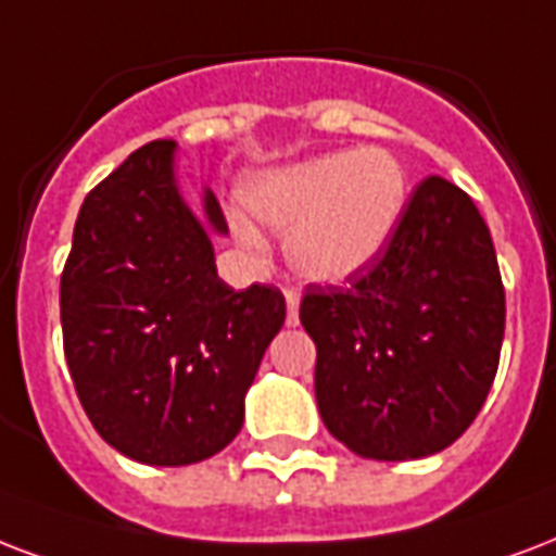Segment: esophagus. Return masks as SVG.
<instances>
[{"instance_id": "esophagus-1", "label": "esophagus", "mask_w": 556, "mask_h": 556, "mask_svg": "<svg viewBox=\"0 0 556 556\" xmlns=\"http://www.w3.org/2000/svg\"><path fill=\"white\" fill-rule=\"evenodd\" d=\"M286 324L296 326L300 324V291L296 288H286Z\"/></svg>"}]
</instances>
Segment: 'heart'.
I'll use <instances>...</instances> for the list:
<instances>
[{"label":"heart","mask_w":556,"mask_h":556,"mask_svg":"<svg viewBox=\"0 0 556 556\" xmlns=\"http://www.w3.org/2000/svg\"><path fill=\"white\" fill-rule=\"evenodd\" d=\"M408 198V168L379 146L279 165L244 189L250 215L286 232V260L294 274L324 286L350 282L384 260ZM230 230L241 248L265 250V236L244 212H232Z\"/></svg>","instance_id":"obj_1"}]
</instances>
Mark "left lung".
Returning <instances> with one entry per match:
<instances>
[{
  "instance_id": "obj_1",
  "label": "left lung",
  "mask_w": 556,
  "mask_h": 556,
  "mask_svg": "<svg viewBox=\"0 0 556 556\" xmlns=\"http://www.w3.org/2000/svg\"><path fill=\"white\" fill-rule=\"evenodd\" d=\"M315 396L334 440L367 460H417L464 434L498 370L504 288L466 192L417 186L384 260L350 286H308Z\"/></svg>"
}]
</instances>
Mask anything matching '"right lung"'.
Here are the masks:
<instances>
[{
	"label": "right lung",
	"mask_w": 556,
	"mask_h": 556,
	"mask_svg": "<svg viewBox=\"0 0 556 556\" xmlns=\"http://www.w3.org/2000/svg\"><path fill=\"white\" fill-rule=\"evenodd\" d=\"M201 212L177 184L175 142H148L80 206L61 277L63 353L87 417L110 446L148 466H189L230 446L262 355L286 324L274 286L236 291Z\"/></svg>",
	"instance_id": "add662e5"
}]
</instances>
